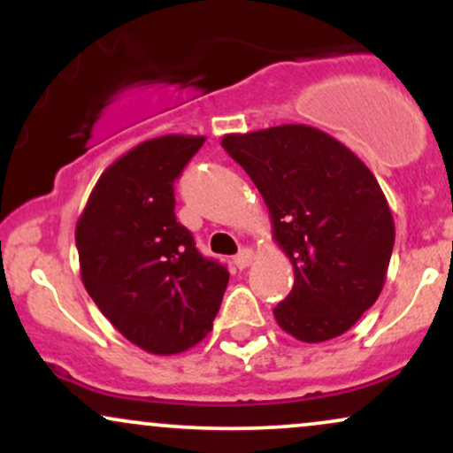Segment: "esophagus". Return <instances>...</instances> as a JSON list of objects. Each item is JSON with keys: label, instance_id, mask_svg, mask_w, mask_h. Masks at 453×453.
Returning a JSON list of instances; mask_svg holds the SVG:
<instances>
[{"label": "esophagus", "instance_id": "obj_1", "mask_svg": "<svg viewBox=\"0 0 453 453\" xmlns=\"http://www.w3.org/2000/svg\"><path fill=\"white\" fill-rule=\"evenodd\" d=\"M251 262H253V251H251V249H242V251L238 253L236 257H234V264H236L238 270L249 268V266H251Z\"/></svg>", "mask_w": 453, "mask_h": 453}]
</instances>
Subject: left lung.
<instances>
[{
  "label": "left lung",
  "instance_id": "8db88e82",
  "mask_svg": "<svg viewBox=\"0 0 453 453\" xmlns=\"http://www.w3.org/2000/svg\"><path fill=\"white\" fill-rule=\"evenodd\" d=\"M227 155L266 202L294 288L274 319L303 342L342 334L386 283L394 219L375 174L339 140L309 126L227 134Z\"/></svg>",
  "mask_w": 453,
  "mask_h": 453
}]
</instances>
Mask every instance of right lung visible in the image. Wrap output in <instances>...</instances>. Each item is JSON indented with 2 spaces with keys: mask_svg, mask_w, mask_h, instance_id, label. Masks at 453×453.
Wrapping results in <instances>:
<instances>
[{
  "mask_svg": "<svg viewBox=\"0 0 453 453\" xmlns=\"http://www.w3.org/2000/svg\"><path fill=\"white\" fill-rule=\"evenodd\" d=\"M204 136H161L104 170L76 223L81 277L123 336L155 356L211 332L230 273L202 256L174 215V180Z\"/></svg>",
  "mask_w": 453,
  "mask_h": 453,
  "instance_id": "obj_1",
  "label": "right lung"
}]
</instances>
